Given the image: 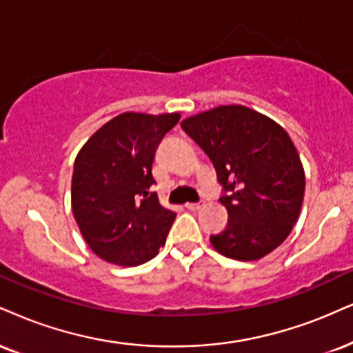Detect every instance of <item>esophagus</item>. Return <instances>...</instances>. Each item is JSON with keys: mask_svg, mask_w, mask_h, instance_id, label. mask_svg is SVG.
<instances>
[{"mask_svg": "<svg viewBox=\"0 0 353 353\" xmlns=\"http://www.w3.org/2000/svg\"><path fill=\"white\" fill-rule=\"evenodd\" d=\"M203 204H204V201H198V203H188V204H186V208H188L190 211H196V210H201V208H203Z\"/></svg>", "mask_w": 353, "mask_h": 353, "instance_id": "1", "label": "esophagus"}]
</instances>
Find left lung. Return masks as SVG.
I'll return each mask as SVG.
<instances>
[{"mask_svg": "<svg viewBox=\"0 0 353 353\" xmlns=\"http://www.w3.org/2000/svg\"><path fill=\"white\" fill-rule=\"evenodd\" d=\"M181 128L210 157L229 223L211 236L229 259L250 262L275 250L296 224L304 170L286 130L241 104L188 117Z\"/></svg>", "mask_w": 353, "mask_h": 353, "instance_id": "8db88e82", "label": "left lung"}]
</instances>
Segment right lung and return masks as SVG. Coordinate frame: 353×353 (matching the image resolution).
I'll use <instances>...</instances> for the list:
<instances>
[{
    "mask_svg": "<svg viewBox=\"0 0 353 353\" xmlns=\"http://www.w3.org/2000/svg\"><path fill=\"white\" fill-rule=\"evenodd\" d=\"M180 114L124 112L78 152L72 210L90 249L110 263L136 267L159 254L176 214L165 210L152 175L155 152Z\"/></svg>",
    "mask_w": 353,
    "mask_h": 353,
    "instance_id": "1",
    "label": "right lung"
}]
</instances>
